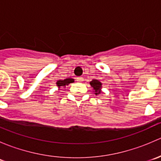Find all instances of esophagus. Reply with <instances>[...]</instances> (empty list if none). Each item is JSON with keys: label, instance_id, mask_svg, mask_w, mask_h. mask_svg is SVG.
Returning <instances> with one entry per match:
<instances>
[{"label": "esophagus", "instance_id": "esophagus-1", "mask_svg": "<svg viewBox=\"0 0 161 161\" xmlns=\"http://www.w3.org/2000/svg\"><path fill=\"white\" fill-rule=\"evenodd\" d=\"M76 80L78 81V82H83V78L82 77H78V78H76Z\"/></svg>", "mask_w": 161, "mask_h": 161}]
</instances>
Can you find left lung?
<instances>
[{
  "label": "left lung",
  "instance_id": "obj_1",
  "mask_svg": "<svg viewBox=\"0 0 161 161\" xmlns=\"http://www.w3.org/2000/svg\"><path fill=\"white\" fill-rule=\"evenodd\" d=\"M90 84L91 87H92V89H93V92H95L96 95H99V94L101 93L102 85H103L102 82H100L97 79H92L91 82H90Z\"/></svg>",
  "mask_w": 161,
  "mask_h": 161
}]
</instances>
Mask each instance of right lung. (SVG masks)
Returning <instances> with one entry per match:
<instances>
[{"instance_id": "1", "label": "right lung", "mask_w": 161, "mask_h": 161, "mask_svg": "<svg viewBox=\"0 0 161 161\" xmlns=\"http://www.w3.org/2000/svg\"><path fill=\"white\" fill-rule=\"evenodd\" d=\"M75 80L71 78H68V79H64V80H58V82H56V85L58 86V90H60V88H64L66 86L69 85L70 83H72L74 82Z\"/></svg>"}]
</instances>
